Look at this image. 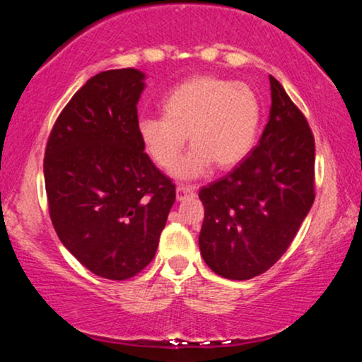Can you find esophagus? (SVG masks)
<instances>
[{
  "label": "esophagus",
  "mask_w": 362,
  "mask_h": 362,
  "mask_svg": "<svg viewBox=\"0 0 362 362\" xmlns=\"http://www.w3.org/2000/svg\"><path fill=\"white\" fill-rule=\"evenodd\" d=\"M196 192V186H189V185H177L176 186V197L177 201L186 199L187 196H192Z\"/></svg>",
  "instance_id": "1"
}]
</instances>
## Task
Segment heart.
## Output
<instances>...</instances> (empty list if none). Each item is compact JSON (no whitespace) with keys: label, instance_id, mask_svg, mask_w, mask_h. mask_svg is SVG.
Instances as JSON below:
<instances>
[{"label":"heart","instance_id":"b5f03b06","mask_svg":"<svg viewBox=\"0 0 362 362\" xmlns=\"http://www.w3.org/2000/svg\"><path fill=\"white\" fill-rule=\"evenodd\" d=\"M262 122V103L245 83L212 76L180 83L163 100V117L138 122V136L148 156L170 170L185 148H192L173 175L192 180L209 171L239 165L254 148Z\"/></svg>","mask_w":362,"mask_h":362}]
</instances>
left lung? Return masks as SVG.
I'll use <instances>...</instances> for the list:
<instances>
[{
  "instance_id": "1",
  "label": "left lung",
  "mask_w": 362,
  "mask_h": 362,
  "mask_svg": "<svg viewBox=\"0 0 362 362\" xmlns=\"http://www.w3.org/2000/svg\"><path fill=\"white\" fill-rule=\"evenodd\" d=\"M259 145L199 191L202 259L229 280L264 274L285 254L315 201V138L275 77Z\"/></svg>"
}]
</instances>
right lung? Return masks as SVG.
<instances>
[{
	"instance_id": "add662e5",
	"label": "right lung",
	"mask_w": 362,
	"mask_h": 362,
	"mask_svg": "<svg viewBox=\"0 0 362 362\" xmlns=\"http://www.w3.org/2000/svg\"><path fill=\"white\" fill-rule=\"evenodd\" d=\"M145 74L88 78L64 107L44 156L49 214L64 247L102 279L127 280L156 254L176 186L138 136Z\"/></svg>"
}]
</instances>
